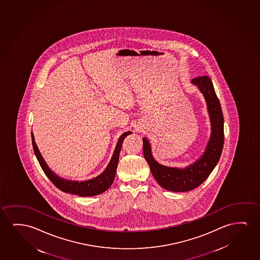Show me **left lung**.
Wrapping results in <instances>:
<instances>
[{"mask_svg":"<svg viewBox=\"0 0 260 260\" xmlns=\"http://www.w3.org/2000/svg\"><path fill=\"white\" fill-rule=\"evenodd\" d=\"M191 84L198 86L204 96L211 123V136L203 155L185 169L169 168L155 160L149 141L145 137L143 139V155L152 176L161 187L171 191H188L201 185L215 169L223 150V112L212 82L208 76H203L193 78Z\"/></svg>","mask_w":260,"mask_h":260,"instance_id":"obj_1","label":"left lung"}]
</instances>
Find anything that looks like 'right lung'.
<instances>
[{
	"label": "right lung",
	"instance_id": "obj_1",
	"mask_svg": "<svg viewBox=\"0 0 260 260\" xmlns=\"http://www.w3.org/2000/svg\"><path fill=\"white\" fill-rule=\"evenodd\" d=\"M130 134H132V132L128 131L124 133L120 136L110 163L108 165L106 169L100 176L91 180L81 181V182L64 179L62 177L56 175L54 172H52L46 164L44 157H42L40 151L37 148L33 132L31 133V136H32L34 151L37 156V160L39 162L42 169L44 170V174L47 176L49 179L51 180V183H53L57 188H59V190L67 193L75 194L81 197H90V196H95L98 194L103 193L105 190H108L113 183L114 178L117 172V163H118V157H119L122 144L124 138Z\"/></svg>",
	"mask_w": 260,
	"mask_h": 260
}]
</instances>
